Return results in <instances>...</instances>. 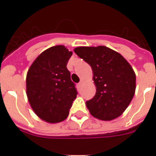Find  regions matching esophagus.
<instances>
[{
    "instance_id": "1",
    "label": "esophagus",
    "mask_w": 156,
    "mask_h": 156,
    "mask_svg": "<svg viewBox=\"0 0 156 156\" xmlns=\"http://www.w3.org/2000/svg\"><path fill=\"white\" fill-rule=\"evenodd\" d=\"M83 80H81V81H80V83H78V86H79V87H81V86L83 85Z\"/></svg>"
}]
</instances>
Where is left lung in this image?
<instances>
[{"label": "left lung", "instance_id": "8db88e82", "mask_svg": "<svg viewBox=\"0 0 156 156\" xmlns=\"http://www.w3.org/2000/svg\"><path fill=\"white\" fill-rule=\"evenodd\" d=\"M74 52L93 72L96 92L86 102L91 115L105 121L121 115L136 91V74L129 63L106 46L78 47Z\"/></svg>", "mask_w": 156, "mask_h": 156}]
</instances>
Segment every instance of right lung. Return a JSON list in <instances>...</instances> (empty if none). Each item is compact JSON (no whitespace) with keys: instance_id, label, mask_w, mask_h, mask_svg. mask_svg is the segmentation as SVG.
Returning a JSON list of instances; mask_svg holds the SVG:
<instances>
[{"instance_id":"right-lung-1","label":"right lung","mask_w":156,"mask_h":156,"mask_svg":"<svg viewBox=\"0 0 156 156\" xmlns=\"http://www.w3.org/2000/svg\"><path fill=\"white\" fill-rule=\"evenodd\" d=\"M73 52L64 45L44 51L34 60L26 76L28 100L34 112L48 123H59L68 117L76 98L67 64Z\"/></svg>"}]
</instances>
